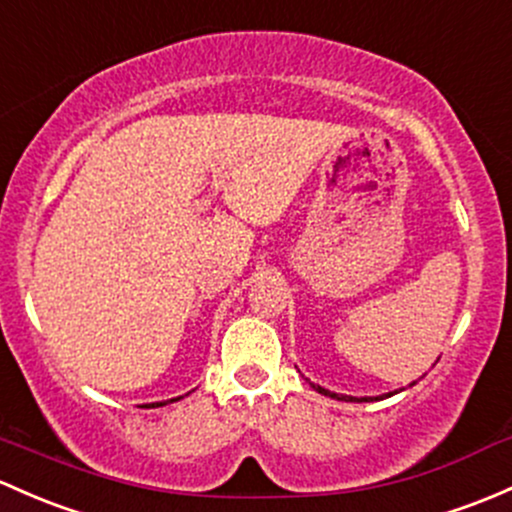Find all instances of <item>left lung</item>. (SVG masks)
Here are the masks:
<instances>
[{
  "instance_id": "1",
  "label": "left lung",
  "mask_w": 512,
  "mask_h": 512,
  "mask_svg": "<svg viewBox=\"0 0 512 512\" xmlns=\"http://www.w3.org/2000/svg\"><path fill=\"white\" fill-rule=\"evenodd\" d=\"M412 385H414V383H410V387H412ZM311 387H314L316 392H321V395L333 397V400H343V402H370V400H383V397L395 395V392H387V395H380V397H351V395H338V392H331V390H326V387L314 385V383H311Z\"/></svg>"
}]
</instances>
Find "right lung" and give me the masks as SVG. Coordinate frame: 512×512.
<instances>
[{"label":"right lung","instance_id":"add662e5","mask_svg":"<svg viewBox=\"0 0 512 512\" xmlns=\"http://www.w3.org/2000/svg\"><path fill=\"white\" fill-rule=\"evenodd\" d=\"M181 397H186V395H181ZM181 397H174V400H164V402H152V405H144V407H164V405H169V402H179Z\"/></svg>","mask_w":512,"mask_h":512}]
</instances>
